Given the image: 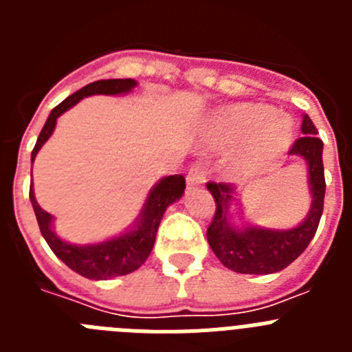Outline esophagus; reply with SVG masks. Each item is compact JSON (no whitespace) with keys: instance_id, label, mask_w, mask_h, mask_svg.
<instances>
[{"instance_id":"34e87169","label":"esophagus","mask_w":352,"mask_h":352,"mask_svg":"<svg viewBox=\"0 0 352 352\" xmlns=\"http://www.w3.org/2000/svg\"><path fill=\"white\" fill-rule=\"evenodd\" d=\"M204 179H206V173H204V169L201 166H194L188 170V174H186V185H188V188L201 186L204 183Z\"/></svg>"}]
</instances>
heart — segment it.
Here are the masks:
<instances>
[{
	"label": "heart",
	"mask_w": 352,
	"mask_h": 352,
	"mask_svg": "<svg viewBox=\"0 0 352 352\" xmlns=\"http://www.w3.org/2000/svg\"><path fill=\"white\" fill-rule=\"evenodd\" d=\"M219 144H236L252 138L257 155L278 153L292 139V126L285 116H276L266 105L236 104L222 109L211 123Z\"/></svg>",
	"instance_id": "b5f03b06"
}]
</instances>
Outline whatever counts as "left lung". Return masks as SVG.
<instances>
[{"instance_id":"obj_1","label":"left lung","mask_w":352,"mask_h":352,"mask_svg":"<svg viewBox=\"0 0 352 352\" xmlns=\"http://www.w3.org/2000/svg\"><path fill=\"white\" fill-rule=\"evenodd\" d=\"M301 135L294 141L289 155H298L309 166V185L312 194L307 219L289 231H270L259 227H245L238 231L227 222V208L238 192L229 183H206L217 204L213 220L208 226V243L214 256L226 268L245 275H268L287 268L303 254L316 234L322 208H324V167H322V141L317 138V129L303 114Z\"/></svg>"}]
</instances>
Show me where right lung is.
Instances as JSON below:
<instances>
[{"label": "right lung", "instance_id": "add662e5", "mask_svg": "<svg viewBox=\"0 0 352 352\" xmlns=\"http://www.w3.org/2000/svg\"><path fill=\"white\" fill-rule=\"evenodd\" d=\"M135 80L133 79H102L95 80V82L88 84L65 98L60 105H56L52 109V113L49 114L45 125H43L42 132H40L36 144L31 151V164L35 160L38 149L42 148L43 142L51 138L52 130L56 126V120L61 114L70 109L72 105H76L77 102L82 100L84 96L91 95H120V93H129L130 89L135 88ZM185 190V178L182 174H174V176H167L162 179L160 183L151 188L146 199L144 208H142L141 214H139L138 226L133 227L132 231L125 232V234L118 236V238L109 239L104 243L96 245H70L63 239H60L52 231V217L45 210L38 206L36 203L35 194H33V183L30 186V201L33 204V210L36 214V222H38L40 232L45 238L51 250L54 252L56 257H60L68 268L74 270L79 275L91 278V280H107L113 276L129 275V273L135 272L139 266L144 264L148 256L153 250L155 238H157L158 226L160 220L166 213L167 206L178 201Z\"/></svg>", "mask_w": 352, "mask_h": 352}]
</instances>
